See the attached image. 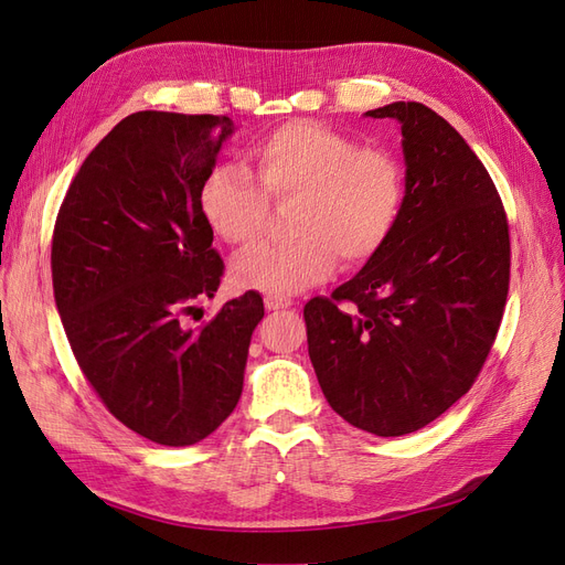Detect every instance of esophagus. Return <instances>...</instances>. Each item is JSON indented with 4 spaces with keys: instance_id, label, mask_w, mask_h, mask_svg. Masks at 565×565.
<instances>
[{
    "instance_id": "obj_1",
    "label": "esophagus",
    "mask_w": 565,
    "mask_h": 565,
    "mask_svg": "<svg viewBox=\"0 0 565 565\" xmlns=\"http://www.w3.org/2000/svg\"><path fill=\"white\" fill-rule=\"evenodd\" d=\"M264 306H266L268 311H280V309H289V306H292V299L278 297V295H266L264 297Z\"/></svg>"
}]
</instances>
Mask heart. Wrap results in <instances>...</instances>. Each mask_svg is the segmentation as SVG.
I'll return each instance as SVG.
<instances>
[{"instance_id": "1", "label": "heart", "mask_w": 565, "mask_h": 565, "mask_svg": "<svg viewBox=\"0 0 565 565\" xmlns=\"http://www.w3.org/2000/svg\"><path fill=\"white\" fill-rule=\"evenodd\" d=\"M247 158L254 177L218 164L202 179L198 207L210 231L228 245L262 235L270 202L292 204V241L237 254V287L295 295L322 282L339 256L361 266L396 231L405 202V169L386 146H358L353 136L316 119H292L256 139Z\"/></svg>"}]
</instances>
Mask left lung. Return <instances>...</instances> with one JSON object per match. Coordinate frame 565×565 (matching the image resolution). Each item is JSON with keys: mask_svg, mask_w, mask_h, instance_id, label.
Masks as SVG:
<instances>
[{"mask_svg": "<svg viewBox=\"0 0 565 565\" xmlns=\"http://www.w3.org/2000/svg\"><path fill=\"white\" fill-rule=\"evenodd\" d=\"M405 202L396 231L355 278L303 306L309 355L339 417L405 436L476 382L509 295V224L488 169L431 108L398 100Z\"/></svg>", "mask_w": 565, "mask_h": 565, "instance_id": "obj_1", "label": "left lung"}]
</instances>
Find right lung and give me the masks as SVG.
Instances as JSON below:
<instances>
[{
  "mask_svg": "<svg viewBox=\"0 0 565 565\" xmlns=\"http://www.w3.org/2000/svg\"><path fill=\"white\" fill-rule=\"evenodd\" d=\"M226 115L141 110L82 162L51 237V280L75 361L108 413L169 448L207 438L241 401L256 292L198 328L224 259L198 207Z\"/></svg>",
  "mask_w": 565,
  "mask_h": 565,
  "instance_id": "1",
  "label": "right lung"
}]
</instances>
